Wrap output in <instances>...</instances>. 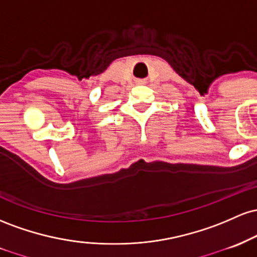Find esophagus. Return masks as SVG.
Masks as SVG:
<instances>
[{
  "label": "esophagus",
  "instance_id": "1",
  "mask_svg": "<svg viewBox=\"0 0 257 257\" xmlns=\"http://www.w3.org/2000/svg\"><path fill=\"white\" fill-rule=\"evenodd\" d=\"M140 83H143V81H140Z\"/></svg>",
  "mask_w": 257,
  "mask_h": 257
}]
</instances>
